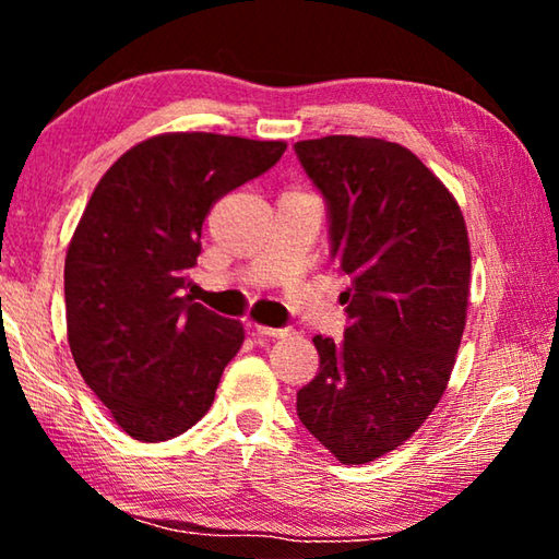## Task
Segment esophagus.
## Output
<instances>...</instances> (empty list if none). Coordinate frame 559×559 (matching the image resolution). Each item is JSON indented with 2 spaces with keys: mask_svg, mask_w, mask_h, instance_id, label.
Listing matches in <instances>:
<instances>
[{
  "mask_svg": "<svg viewBox=\"0 0 559 559\" xmlns=\"http://www.w3.org/2000/svg\"><path fill=\"white\" fill-rule=\"evenodd\" d=\"M253 330H257V335H259V337H286V335H290V328H269V325H257Z\"/></svg>",
  "mask_w": 559,
  "mask_h": 559,
  "instance_id": "1",
  "label": "esophagus"
}]
</instances>
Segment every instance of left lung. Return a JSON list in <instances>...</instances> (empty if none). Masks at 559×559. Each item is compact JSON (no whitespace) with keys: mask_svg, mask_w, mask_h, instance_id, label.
<instances>
[{"mask_svg":"<svg viewBox=\"0 0 559 559\" xmlns=\"http://www.w3.org/2000/svg\"><path fill=\"white\" fill-rule=\"evenodd\" d=\"M328 204L330 259L349 281L345 340L316 335L320 370L298 419L340 463L400 447L439 404L466 328L471 246L441 179L380 138L300 140Z\"/></svg>","mask_w":559,"mask_h":559,"instance_id":"8db88e82","label":"left lung"}]
</instances>
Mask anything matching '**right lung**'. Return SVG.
Instances as JSON below:
<instances>
[{"label": "right lung", "mask_w": 559, "mask_h": 559, "mask_svg": "<svg viewBox=\"0 0 559 559\" xmlns=\"http://www.w3.org/2000/svg\"><path fill=\"white\" fill-rule=\"evenodd\" d=\"M286 153L281 140L165 132L118 157L66 253L75 367L128 437L167 441L210 412L243 328L185 296L212 204Z\"/></svg>", "instance_id": "obj_1"}]
</instances>
